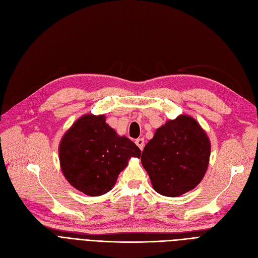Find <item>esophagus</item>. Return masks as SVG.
<instances>
[{
    "mask_svg": "<svg viewBox=\"0 0 258 258\" xmlns=\"http://www.w3.org/2000/svg\"><path fill=\"white\" fill-rule=\"evenodd\" d=\"M136 144L139 146L140 150L142 151L143 148H144V139H142V138L137 139V140H136Z\"/></svg>",
    "mask_w": 258,
    "mask_h": 258,
    "instance_id": "1",
    "label": "esophagus"
}]
</instances>
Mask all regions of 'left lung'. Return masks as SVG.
<instances>
[{
	"label": "left lung",
	"mask_w": 258,
	"mask_h": 258,
	"mask_svg": "<svg viewBox=\"0 0 258 258\" xmlns=\"http://www.w3.org/2000/svg\"><path fill=\"white\" fill-rule=\"evenodd\" d=\"M210 153L206 131L192 117L179 115L156 130L144 147L141 161L156 191L177 197L201 182Z\"/></svg>",
	"instance_id": "8db88e82"
}]
</instances>
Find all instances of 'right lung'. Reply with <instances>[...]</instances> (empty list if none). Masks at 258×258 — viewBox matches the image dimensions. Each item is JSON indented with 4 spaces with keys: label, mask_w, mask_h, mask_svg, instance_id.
Here are the masks:
<instances>
[{
    "label": "right lung",
    "mask_w": 258,
    "mask_h": 258,
    "mask_svg": "<svg viewBox=\"0 0 258 258\" xmlns=\"http://www.w3.org/2000/svg\"><path fill=\"white\" fill-rule=\"evenodd\" d=\"M140 156V148L117 135L105 122L104 115L82 116L59 145L60 166L67 181L91 197L110 191L128 160Z\"/></svg>",
    "instance_id": "obj_1"
}]
</instances>
